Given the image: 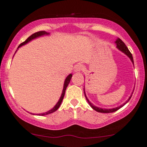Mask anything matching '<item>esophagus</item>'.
<instances>
[{
  "label": "esophagus",
  "mask_w": 147,
  "mask_h": 147,
  "mask_svg": "<svg viewBox=\"0 0 147 147\" xmlns=\"http://www.w3.org/2000/svg\"><path fill=\"white\" fill-rule=\"evenodd\" d=\"M83 69H84V67H83V65L82 64H78L75 66V72H81V71L83 70Z\"/></svg>",
  "instance_id": "esophagus-1"
}]
</instances>
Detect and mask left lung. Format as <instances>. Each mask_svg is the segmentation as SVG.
<instances>
[{
  "instance_id": "obj_1",
  "label": "left lung",
  "mask_w": 147,
  "mask_h": 147,
  "mask_svg": "<svg viewBox=\"0 0 147 147\" xmlns=\"http://www.w3.org/2000/svg\"><path fill=\"white\" fill-rule=\"evenodd\" d=\"M115 43L117 44V48L119 49L120 51H121V52H122V53H124V54L127 55L129 57L130 60H131V61L132 62L133 64H134V60H133L132 55H131V53H130V51H129V49L127 48V46H126L125 44H124V42H123V41L121 40V39L118 38V39H117V40L115 41ZM84 96H85L86 99H87V102H88L89 105H90V106H91V107L93 109H94V110H95V111H97V112H102V113H111V112H116V111H117L118 109H119L120 108L124 106V105H125L126 103H127L129 100L130 99H131V97H129V100H127V101L125 103H124L122 105H121V106H119V107H116V108H112V109H102V108L97 107L94 106V105H93L91 103V102L89 101V100L87 98V97H86L85 92H84Z\"/></svg>"
}]
</instances>
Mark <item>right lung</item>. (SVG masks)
I'll return each mask as SVG.
<instances>
[{"instance_id":"add662e5","label":"right lung","mask_w":147,"mask_h":147,"mask_svg":"<svg viewBox=\"0 0 147 147\" xmlns=\"http://www.w3.org/2000/svg\"><path fill=\"white\" fill-rule=\"evenodd\" d=\"M49 34H50V33H48V32H45V31H39V32H35V33H33V34H32V35H31L30 37H28V38H27V40H26V41H24V42H22L21 44H20V45L18 46V47H21L22 45H26V44H27L28 42L31 41V40H32L35 39V38H38V37L42 36V35H49ZM72 74H69V75H68L66 79H65V82H64V87H63V92H62L61 97H60V100H59V101L57 102V103L56 104L55 106L54 107H53L52 109H50V110L47 111V112H45V113H42V114H36V115H40V116H44V115H49V114L53 113V112H55V111L57 110V109H58L59 107H60V105H61V103H62V101H63V98H64L65 90H66L67 87V85H68V84H69V82H70V80H71V78H72ZM30 114H32V113H30ZM32 115H34V114H32Z\"/></svg>"}]
</instances>
